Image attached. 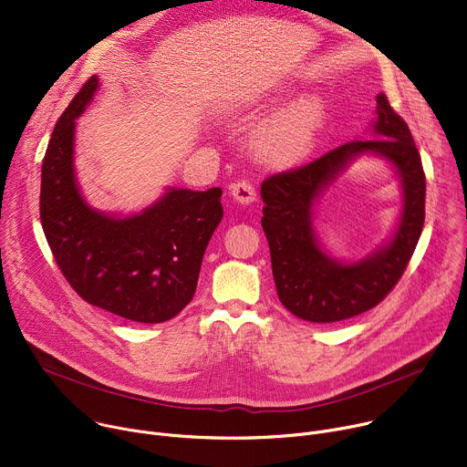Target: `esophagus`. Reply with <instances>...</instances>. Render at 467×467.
I'll use <instances>...</instances> for the list:
<instances>
[{
  "instance_id": "34e87169",
  "label": "esophagus",
  "mask_w": 467,
  "mask_h": 467,
  "mask_svg": "<svg viewBox=\"0 0 467 467\" xmlns=\"http://www.w3.org/2000/svg\"><path fill=\"white\" fill-rule=\"evenodd\" d=\"M231 193H233V197L236 199V202H238L240 205H249V203H253L254 199H256L254 186H253L249 181H245V179L236 181V182L231 186Z\"/></svg>"
}]
</instances>
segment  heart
<instances>
[{
	"instance_id": "b5f03b06",
	"label": "heart",
	"mask_w": 467,
	"mask_h": 467,
	"mask_svg": "<svg viewBox=\"0 0 467 467\" xmlns=\"http://www.w3.org/2000/svg\"><path fill=\"white\" fill-rule=\"evenodd\" d=\"M325 123L321 98L308 94L265 119L253 135V153L272 166L303 159L314 146Z\"/></svg>"
}]
</instances>
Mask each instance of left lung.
<instances>
[{
    "label": "left lung",
    "mask_w": 467,
    "mask_h": 467,
    "mask_svg": "<svg viewBox=\"0 0 467 467\" xmlns=\"http://www.w3.org/2000/svg\"><path fill=\"white\" fill-rule=\"evenodd\" d=\"M371 139L332 150L306 166L275 173L262 182V229L270 244L272 270L281 303L297 317L332 323L377 306L401 279L425 222V173L407 121L384 94L377 96ZM371 152L386 158L402 179L404 213L389 243L358 263L330 259L313 234L315 199L347 164Z\"/></svg>",
    "instance_id": "obj_1"
}]
</instances>
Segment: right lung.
I'll return each instance as SVG.
<instances>
[{"label":"right lung","instance_id":"obj_1","mask_svg":"<svg viewBox=\"0 0 467 467\" xmlns=\"http://www.w3.org/2000/svg\"><path fill=\"white\" fill-rule=\"evenodd\" d=\"M98 90L92 76L58 118L42 161L40 222L70 286L123 319L162 323L193 297L213 233L223 218L222 188H170L132 216L94 211L74 168L76 118Z\"/></svg>","mask_w":467,"mask_h":467}]
</instances>
